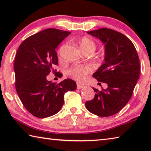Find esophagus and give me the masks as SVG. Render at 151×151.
Segmentation results:
<instances>
[{
    "label": "esophagus",
    "mask_w": 151,
    "mask_h": 151,
    "mask_svg": "<svg viewBox=\"0 0 151 151\" xmlns=\"http://www.w3.org/2000/svg\"><path fill=\"white\" fill-rule=\"evenodd\" d=\"M76 87H77L78 89H81V88H83L84 87H85V86L83 85H81L80 83H77L76 84Z\"/></svg>",
    "instance_id": "esophagus-1"
}]
</instances>
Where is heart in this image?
<instances>
[{"mask_svg":"<svg viewBox=\"0 0 151 151\" xmlns=\"http://www.w3.org/2000/svg\"><path fill=\"white\" fill-rule=\"evenodd\" d=\"M78 44L80 46L81 49L83 50L84 52H88V51H92L94 52L96 48V45L93 40L89 39L88 37H82L81 39H78L76 40ZM64 47V45L60 48L59 50V54H61L62 50ZM93 70V66L91 65H78L75 66L73 67L70 68L68 71V75H69L71 77H73L74 79L78 81H81L85 78V76L88 75L90 73H91Z\"/></svg>","mask_w":151,"mask_h":151,"instance_id":"b5f03b06","label":"heart"}]
</instances>
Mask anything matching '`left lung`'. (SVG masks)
<instances>
[{"label":"left lung","instance_id":"obj_1","mask_svg":"<svg viewBox=\"0 0 151 151\" xmlns=\"http://www.w3.org/2000/svg\"><path fill=\"white\" fill-rule=\"evenodd\" d=\"M87 33L104 44V63L93 76L108 87L101 91L93 88L95 95L85 106L97 116L114 115L131 98L140 75L139 56L133 43L121 32L103 28Z\"/></svg>","mask_w":151,"mask_h":151}]
</instances>
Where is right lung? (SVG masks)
Returning a JSON list of instances; mask_svg holds the SVG:
<instances>
[{
    "label": "right lung",
    "mask_w": 151,
    "mask_h": 151,
    "mask_svg": "<svg viewBox=\"0 0 151 151\" xmlns=\"http://www.w3.org/2000/svg\"><path fill=\"white\" fill-rule=\"evenodd\" d=\"M70 34L56 29H47L28 37L18 48L14 59L15 87L22 104L30 114L47 118L57 114L64 104L66 91H75V81L67 78L56 84L47 79L57 65L55 49Z\"/></svg>",
    "instance_id": "add662e5"
}]
</instances>
